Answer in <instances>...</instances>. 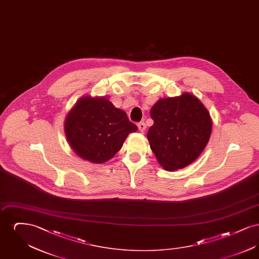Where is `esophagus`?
Segmentation results:
<instances>
[{
  "label": "esophagus",
  "instance_id": "1",
  "mask_svg": "<svg viewBox=\"0 0 259 259\" xmlns=\"http://www.w3.org/2000/svg\"><path fill=\"white\" fill-rule=\"evenodd\" d=\"M138 125V128H139V130L141 131V132H144L145 130H146V123L144 122V121H142V122H139V123L137 124Z\"/></svg>",
  "mask_w": 259,
  "mask_h": 259
}]
</instances>
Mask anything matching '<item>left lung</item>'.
Instances as JSON below:
<instances>
[{"mask_svg":"<svg viewBox=\"0 0 259 259\" xmlns=\"http://www.w3.org/2000/svg\"><path fill=\"white\" fill-rule=\"evenodd\" d=\"M150 148L161 166L174 171L196 160L209 142L211 120L204 105L191 94L161 99L150 110Z\"/></svg>","mask_w":259,"mask_h":259,"instance_id":"obj_1","label":"left lung"}]
</instances>
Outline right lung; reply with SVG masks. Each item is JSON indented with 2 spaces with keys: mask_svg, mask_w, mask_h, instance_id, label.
I'll use <instances>...</instances> for the list:
<instances>
[{
  "mask_svg": "<svg viewBox=\"0 0 259 259\" xmlns=\"http://www.w3.org/2000/svg\"><path fill=\"white\" fill-rule=\"evenodd\" d=\"M135 131L137 126L126 112L105 98L80 99L65 121L70 146L78 156L93 163L111 159Z\"/></svg>",
  "mask_w": 259,
  "mask_h": 259,
  "instance_id": "right-lung-1",
  "label": "right lung"
}]
</instances>
